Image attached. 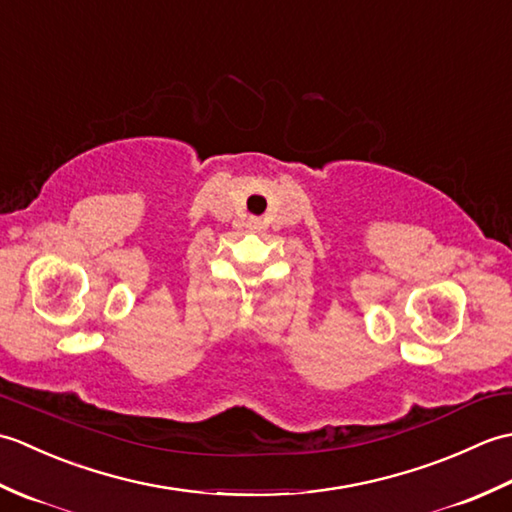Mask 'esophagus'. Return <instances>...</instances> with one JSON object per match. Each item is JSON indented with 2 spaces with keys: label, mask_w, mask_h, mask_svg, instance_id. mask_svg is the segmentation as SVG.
I'll return each instance as SVG.
<instances>
[{
  "label": "esophagus",
  "mask_w": 512,
  "mask_h": 512,
  "mask_svg": "<svg viewBox=\"0 0 512 512\" xmlns=\"http://www.w3.org/2000/svg\"><path fill=\"white\" fill-rule=\"evenodd\" d=\"M257 224H259L257 220H250V226H257Z\"/></svg>",
  "instance_id": "1"
}]
</instances>
